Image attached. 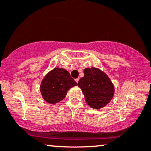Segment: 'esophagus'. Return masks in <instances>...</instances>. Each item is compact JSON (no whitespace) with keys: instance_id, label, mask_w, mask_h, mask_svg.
Wrapping results in <instances>:
<instances>
[{"instance_id":"1","label":"esophagus","mask_w":151,"mask_h":151,"mask_svg":"<svg viewBox=\"0 0 151 151\" xmlns=\"http://www.w3.org/2000/svg\"><path fill=\"white\" fill-rule=\"evenodd\" d=\"M79 80H80V79H79V78H76V79H75L76 82V83H78V81H79Z\"/></svg>"}]
</instances>
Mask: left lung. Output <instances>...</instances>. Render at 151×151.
I'll return each mask as SVG.
<instances>
[{
	"label": "left lung",
	"instance_id": "8db88e82",
	"mask_svg": "<svg viewBox=\"0 0 151 151\" xmlns=\"http://www.w3.org/2000/svg\"><path fill=\"white\" fill-rule=\"evenodd\" d=\"M84 74L78 85L83 91L87 105L96 109L106 106L114 94V85L108 76L96 67L85 68Z\"/></svg>",
	"mask_w": 151,
	"mask_h": 151
}]
</instances>
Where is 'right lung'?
Instances as JSON below:
<instances>
[{
  "label": "right lung",
  "mask_w": 151,
  "mask_h": 151,
  "mask_svg": "<svg viewBox=\"0 0 151 151\" xmlns=\"http://www.w3.org/2000/svg\"><path fill=\"white\" fill-rule=\"evenodd\" d=\"M77 83L68 71L63 68L55 67L44 76L40 85V92L43 99L50 104L62 101L71 87Z\"/></svg>",
  "instance_id": "obj_1"
}]
</instances>
